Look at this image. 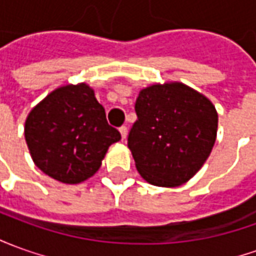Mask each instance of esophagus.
<instances>
[{"label":"esophagus","mask_w":256,"mask_h":256,"mask_svg":"<svg viewBox=\"0 0 256 256\" xmlns=\"http://www.w3.org/2000/svg\"><path fill=\"white\" fill-rule=\"evenodd\" d=\"M120 134H121V138L122 139L126 138V135H128V130H126V126H121V128H120Z\"/></svg>","instance_id":"1"}]
</instances>
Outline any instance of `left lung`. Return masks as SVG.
<instances>
[{
  "instance_id": "1",
  "label": "left lung",
  "mask_w": 256,
  "mask_h": 256,
  "mask_svg": "<svg viewBox=\"0 0 256 256\" xmlns=\"http://www.w3.org/2000/svg\"><path fill=\"white\" fill-rule=\"evenodd\" d=\"M135 111L128 148L140 177L164 188L190 181L216 142L219 117L212 102L181 82H164L139 92Z\"/></svg>"
}]
</instances>
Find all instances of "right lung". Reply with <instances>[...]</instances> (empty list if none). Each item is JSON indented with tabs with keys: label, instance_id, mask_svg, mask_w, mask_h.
Wrapping results in <instances>:
<instances>
[{
	"label": "right lung",
	"instance_id": "right-lung-1",
	"mask_svg": "<svg viewBox=\"0 0 256 256\" xmlns=\"http://www.w3.org/2000/svg\"><path fill=\"white\" fill-rule=\"evenodd\" d=\"M24 139L44 174L72 185L96 174L121 135L107 124L94 90L82 82L62 84L37 103L24 121Z\"/></svg>",
	"mask_w": 256,
	"mask_h": 256
}]
</instances>
